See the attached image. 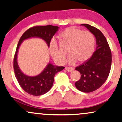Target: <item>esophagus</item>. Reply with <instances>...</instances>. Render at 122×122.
<instances>
[{
	"instance_id": "esophagus-1",
	"label": "esophagus",
	"mask_w": 122,
	"mask_h": 122,
	"mask_svg": "<svg viewBox=\"0 0 122 122\" xmlns=\"http://www.w3.org/2000/svg\"><path fill=\"white\" fill-rule=\"evenodd\" d=\"M65 69L68 72H71V71H72L74 70V69L72 68H71V67H66Z\"/></svg>"
}]
</instances>
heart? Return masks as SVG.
<instances>
[{
    "label": "heart",
    "instance_id": "1",
    "mask_svg": "<svg viewBox=\"0 0 122 122\" xmlns=\"http://www.w3.org/2000/svg\"><path fill=\"white\" fill-rule=\"evenodd\" d=\"M61 41L70 44L67 61L74 64L76 61L84 63L91 58L95 49V41L94 35L88 31L82 30L75 27H69L62 31L59 35ZM48 50L51 56L56 63H63L66 56L59 48L56 41L52 39L50 41Z\"/></svg>",
    "mask_w": 122,
    "mask_h": 122
}]
</instances>
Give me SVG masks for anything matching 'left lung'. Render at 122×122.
Instances as JSON below:
<instances>
[{
	"label": "left lung",
	"mask_w": 122,
	"mask_h": 122,
	"mask_svg": "<svg viewBox=\"0 0 122 122\" xmlns=\"http://www.w3.org/2000/svg\"><path fill=\"white\" fill-rule=\"evenodd\" d=\"M91 32L96 39V50L88 61L75 68L81 73L76 81V88L83 92H91L104 83L111 70L112 56L108 43L102 32L88 24H81Z\"/></svg>",
	"instance_id": "8db88e82"
}]
</instances>
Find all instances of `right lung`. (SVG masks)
I'll use <instances>...</instances> for the list:
<instances>
[{
    "instance_id": "obj_1",
    "label": "right lung",
    "mask_w": 122,
    "mask_h": 122,
    "mask_svg": "<svg viewBox=\"0 0 122 122\" xmlns=\"http://www.w3.org/2000/svg\"><path fill=\"white\" fill-rule=\"evenodd\" d=\"M59 27L51 25L36 26L27 30L23 34L16 47L14 59V69L19 84L25 92L34 96L42 95L50 91L53 85L55 74L62 71L64 67L55 66L48 63L41 73L36 76H28L21 71L18 63V50L24 40L30 38H41L49 47L51 39Z\"/></svg>"
}]
</instances>
